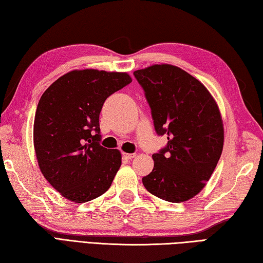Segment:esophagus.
Here are the masks:
<instances>
[{
	"mask_svg": "<svg viewBox=\"0 0 263 263\" xmlns=\"http://www.w3.org/2000/svg\"><path fill=\"white\" fill-rule=\"evenodd\" d=\"M123 156H124L126 159H132L136 157V154H127V153H124L123 154Z\"/></svg>",
	"mask_w": 263,
	"mask_h": 263,
	"instance_id": "1",
	"label": "esophagus"
}]
</instances>
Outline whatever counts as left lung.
Returning <instances> with one entry per match:
<instances>
[{
	"label": "left lung",
	"instance_id": "8db88e82",
	"mask_svg": "<svg viewBox=\"0 0 263 263\" xmlns=\"http://www.w3.org/2000/svg\"><path fill=\"white\" fill-rule=\"evenodd\" d=\"M133 75L145 91L156 133L167 136L143 186L167 202H186L205 187L222 153L219 107L206 87L177 66L153 65Z\"/></svg>",
	"mask_w": 263,
	"mask_h": 263
}]
</instances>
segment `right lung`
I'll list each match as a JSON object with an SVG mask.
<instances>
[{"label": "right lung", "mask_w": 263, "mask_h": 263, "mask_svg": "<svg viewBox=\"0 0 263 263\" xmlns=\"http://www.w3.org/2000/svg\"><path fill=\"white\" fill-rule=\"evenodd\" d=\"M131 82L127 73L75 69L41 97L34 120L35 154L41 172L61 196L85 203L109 189L122 155L100 146L99 115L107 98Z\"/></svg>", "instance_id": "right-lung-1"}]
</instances>
